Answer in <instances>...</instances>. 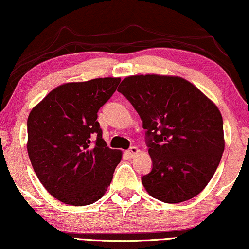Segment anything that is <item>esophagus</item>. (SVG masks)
Instances as JSON below:
<instances>
[{"mask_svg":"<svg viewBox=\"0 0 249 249\" xmlns=\"http://www.w3.org/2000/svg\"><path fill=\"white\" fill-rule=\"evenodd\" d=\"M138 153H139V149L137 147H135V146H131V147L127 151V154L130 156V158H134V156L137 155Z\"/></svg>","mask_w":249,"mask_h":249,"instance_id":"obj_1","label":"esophagus"}]
</instances>
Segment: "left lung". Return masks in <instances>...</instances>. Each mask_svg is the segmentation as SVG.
Segmentation results:
<instances>
[{
    "instance_id": "1",
    "label": "left lung",
    "mask_w": 249,
    "mask_h": 249,
    "mask_svg": "<svg viewBox=\"0 0 249 249\" xmlns=\"http://www.w3.org/2000/svg\"><path fill=\"white\" fill-rule=\"evenodd\" d=\"M118 91L146 129L152 170L142 182L149 195L171 204L198 195L224 151L223 120L216 105L180 77H127Z\"/></svg>"
}]
</instances>
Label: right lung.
I'll list each match as a JSON object with an SVG mask.
<instances>
[{"mask_svg":"<svg viewBox=\"0 0 249 249\" xmlns=\"http://www.w3.org/2000/svg\"><path fill=\"white\" fill-rule=\"evenodd\" d=\"M120 80L97 78L61 85L29 113L27 151L34 171L64 204L89 205L110 186L121 152L107 147L96 119Z\"/></svg>","mask_w":249,"mask_h":249,"instance_id":"right-lung-1","label":"right lung"}]
</instances>
